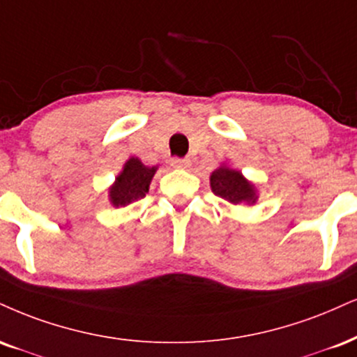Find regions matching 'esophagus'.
<instances>
[{
  "label": "esophagus",
  "instance_id": "obj_1",
  "mask_svg": "<svg viewBox=\"0 0 357 357\" xmlns=\"http://www.w3.org/2000/svg\"><path fill=\"white\" fill-rule=\"evenodd\" d=\"M191 161L186 160V158H173L171 160V166L173 167H178V169H186V167H190Z\"/></svg>",
  "mask_w": 357,
  "mask_h": 357
}]
</instances>
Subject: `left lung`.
Returning <instances> with one entry per match:
<instances>
[{
	"label": "left lung",
	"instance_id": "1",
	"mask_svg": "<svg viewBox=\"0 0 357 357\" xmlns=\"http://www.w3.org/2000/svg\"><path fill=\"white\" fill-rule=\"evenodd\" d=\"M209 183H211V191L214 195L234 206H252L256 204L257 197H259L256 184L244 178L241 171L234 169L225 162L213 171L209 176Z\"/></svg>",
	"mask_w": 357,
	"mask_h": 357
}]
</instances>
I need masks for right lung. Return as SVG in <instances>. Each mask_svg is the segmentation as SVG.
<instances>
[{"instance_id": "right-lung-1", "label": "right lung", "mask_w": 357, "mask_h": 357, "mask_svg": "<svg viewBox=\"0 0 357 357\" xmlns=\"http://www.w3.org/2000/svg\"><path fill=\"white\" fill-rule=\"evenodd\" d=\"M158 166H146L139 158L131 156L123 165V169L116 176L114 183L108 188V199L114 208L124 206L141 199L149 191Z\"/></svg>"}]
</instances>
